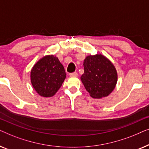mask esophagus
<instances>
[{
  "instance_id": "34e87169",
  "label": "esophagus",
  "mask_w": 149,
  "mask_h": 149,
  "mask_svg": "<svg viewBox=\"0 0 149 149\" xmlns=\"http://www.w3.org/2000/svg\"><path fill=\"white\" fill-rule=\"evenodd\" d=\"M70 77H77L78 76V73L77 72H72V73H70Z\"/></svg>"
}]
</instances>
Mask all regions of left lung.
I'll list each match as a JSON object with an SVG mask.
<instances>
[{
  "instance_id": "8db88e82",
  "label": "left lung",
  "mask_w": 149,
  "mask_h": 149,
  "mask_svg": "<svg viewBox=\"0 0 149 149\" xmlns=\"http://www.w3.org/2000/svg\"><path fill=\"white\" fill-rule=\"evenodd\" d=\"M84 73L81 81L93 98L107 97L117 82V70L111 61L101 54L86 57L83 62Z\"/></svg>"
}]
</instances>
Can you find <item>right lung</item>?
<instances>
[{
    "instance_id": "add662e5",
    "label": "right lung",
    "mask_w": 149,
    "mask_h": 149,
    "mask_svg": "<svg viewBox=\"0 0 149 149\" xmlns=\"http://www.w3.org/2000/svg\"><path fill=\"white\" fill-rule=\"evenodd\" d=\"M66 74L56 56H46L36 62L30 73L34 89L42 97H52L62 86Z\"/></svg>"
}]
</instances>
